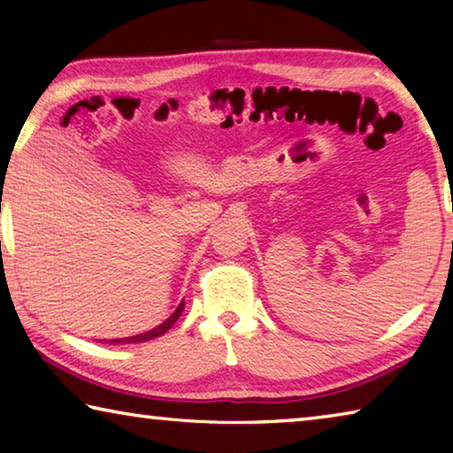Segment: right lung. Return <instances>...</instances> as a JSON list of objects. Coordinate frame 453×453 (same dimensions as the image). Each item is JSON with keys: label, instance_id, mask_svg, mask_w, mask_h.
Returning <instances> with one entry per match:
<instances>
[{"label": "right lung", "instance_id": "obj_1", "mask_svg": "<svg viewBox=\"0 0 453 453\" xmlns=\"http://www.w3.org/2000/svg\"><path fill=\"white\" fill-rule=\"evenodd\" d=\"M183 308H186V302H181V303L178 305V308H175V311L172 313V316L164 321V324H159L157 327L150 329V332L140 334V335H132V337H121V340H110L107 343H113V346H119V343H142V342H150V340H153V337L164 335V334L167 332V329H170V327L175 324V321H178V318L181 316Z\"/></svg>", "mask_w": 453, "mask_h": 453}]
</instances>
